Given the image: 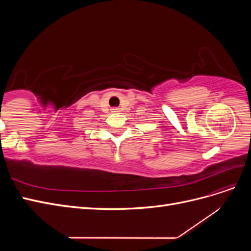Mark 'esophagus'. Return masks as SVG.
<instances>
[{
	"mask_svg": "<svg viewBox=\"0 0 251 251\" xmlns=\"http://www.w3.org/2000/svg\"><path fill=\"white\" fill-rule=\"evenodd\" d=\"M111 111L114 112V113H115V112H119V108H112Z\"/></svg>",
	"mask_w": 251,
	"mask_h": 251,
	"instance_id": "esophagus-1",
	"label": "esophagus"
}]
</instances>
